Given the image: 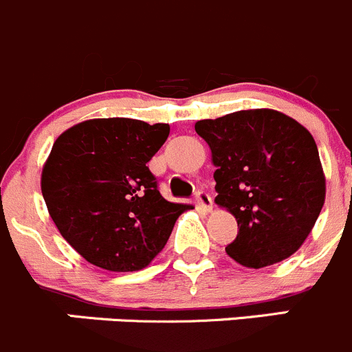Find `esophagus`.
I'll list each match as a JSON object with an SVG mask.
<instances>
[{
    "label": "esophagus",
    "instance_id": "1",
    "mask_svg": "<svg viewBox=\"0 0 352 352\" xmlns=\"http://www.w3.org/2000/svg\"><path fill=\"white\" fill-rule=\"evenodd\" d=\"M197 204H198V207L201 208V210H205V212H210L212 210V197L210 195L207 193V191H198L197 193Z\"/></svg>",
    "mask_w": 352,
    "mask_h": 352
}]
</instances>
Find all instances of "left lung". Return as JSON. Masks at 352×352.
Segmentation results:
<instances>
[{"mask_svg": "<svg viewBox=\"0 0 352 352\" xmlns=\"http://www.w3.org/2000/svg\"><path fill=\"white\" fill-rule=\"evenodd\" d=\"M195 131L212 151L215 204L238 221L228 255L262 269L298 252L325 201V176L311 133L274 109L201 120Z\"/></svg>", "mask_w": 352, "mask_h": 352, "instance_id": "left-lung-1", "label": "left lung"}]
</instances>
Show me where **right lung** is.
Wrapping results in <instances>:
<instances>
[{
  "mask_svg": "<svg viewBox=\"0 0 352 352\" xmlns=\"http://www.w3.org/2000/svg\"><path fill=\"white\" fill-rule=\"evenodd\" d=\"M168 137L166 123L102 118L54 142L41 177L44 201L63 238L92 265L144 269L190 208L166 200L147 166Z\"/></svg>",
  "mask_w": 352,
  "mask_h": 352,
  "instance_id": "1",
  "label": "right lung"
}]
</instances>
